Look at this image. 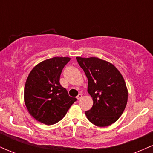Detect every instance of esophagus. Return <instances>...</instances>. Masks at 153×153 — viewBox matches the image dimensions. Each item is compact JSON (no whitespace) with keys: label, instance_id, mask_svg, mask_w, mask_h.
<instances>
[{"label":"esophagus","instance_id":"34e87169","mask_svg":"<svg viewBox=\"0 0 153 153\" xmlns=\"http://www.w3.org/2000/svg\"><path fill=\"white\" fill-rule=\"evenodd\" d=\"M82 95L81 94H79L78 95V96H77V99H78V100L80 99H81V98H82Z\"/></svg>","mask_w":153,"mask_h":153}]
</instances>
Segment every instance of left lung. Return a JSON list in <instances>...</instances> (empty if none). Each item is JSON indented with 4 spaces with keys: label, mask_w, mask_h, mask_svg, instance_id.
Instances as JSON below:
<instances>
[{
    "label": "left lung",
    "mask_w": 153,
    "mask_h": 153,
    "mask_svg": "<svg viewBox=\"0 0 153 153\" xmlns=\"http://www.w3.org/2000/svg\"><path fill=\"white\" fill-rule=\"evenodd\" d=\"M88 78V92L94 104L85 112L88 119L98 127H107L122 114L128 93L122 75L111 63L97 57H76Z\"/></svg>",
    "instance_id": "obj_1"
}]
</instances>
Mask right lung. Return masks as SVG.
<instances>
[{
	"instance_id": "1",
	"label": "right lung",
	"mask_w": 153,
	"mask_h": 153,
	"mask_svg": "<svg viewBox=\"0 0 153 153\" xmlns=\"http://www.w3.org/2000/svg\"><path fill=\"white\" fill-rule=\"evenodd\" d=\"M70 60L69 57L46 59L35 66L28 76L24 101L29 114L39 122L56 124L77 101L59 83L62 69Z\"/></svg>"
}]
</instances>
